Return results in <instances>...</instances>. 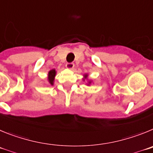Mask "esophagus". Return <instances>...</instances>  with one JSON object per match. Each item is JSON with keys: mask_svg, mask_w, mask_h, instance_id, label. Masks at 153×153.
<instances>
[{"mask_svg": "<svg viewBox=\"0 0 153 153\" xmlns=\"http://www.w3.org/2000/svg\"><path fill=\"white\" fill-rule=\"evenodd\" d=\"M74 66H75V64L72 62H68L66 64V68H69V69H72L74 68Z\"/></svg>", "mask_w": 153, "mask_h": 153, "instance_id": "obj_1", "label": "esophagus"}]
</instances>
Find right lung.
<instances>
[{"mask_svg": "<svg viewBox=\"0 0 153 153\" xmlns=\"http://www.w3.org/2000/svg\"><path fill=\"white\" fill-rule=\"evenodd\" d=\"M49 75L48 80H49V83L53 85V82H54V77L56 76V70H55V69L51 70V71L49 72V75Z\"/></svg>", "mask_w": 153, "mask_h": 153, "instance_id": "right-lung-1", "label": "right lung"}]
</instances>
